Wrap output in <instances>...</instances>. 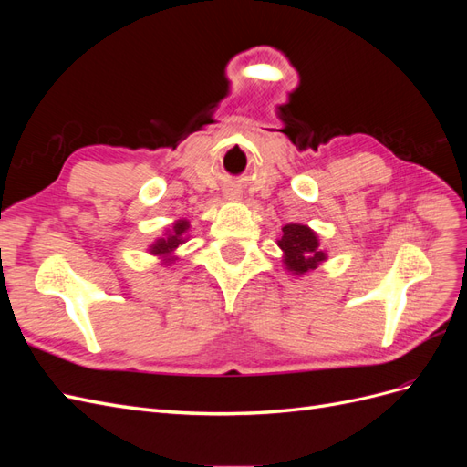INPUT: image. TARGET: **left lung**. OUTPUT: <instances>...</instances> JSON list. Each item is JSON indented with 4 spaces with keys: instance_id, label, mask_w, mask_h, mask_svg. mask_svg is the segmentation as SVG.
I'll return each mask as SVG.
<instances>
[{
    "instance_id": "obj_1",
    "label": "left lung",
    "mask_w": 467,
    "mask_h": 467,
    "mask_svg": "<svg viewBox=\"0 0 467 467\" xmlns=\"http://www.w3.org/2000/svg\"><path fill=\"white\" fill-rule=\"evenodd\" d=\"M278 245L286 253V266L294 273H307L325 261V253L319 249L316 234L306 225H285Z\"/></svg>"
}]
</instances>
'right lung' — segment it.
Returning <instances> with one entry per match:
<instances>
[{"instance_id": "right-lung-1", "label": "right lung", "mask_w": 467, "mask_h": 467, "mask_svg": "<svg viewBox=\"0 0 467 467\" xmlns=\"http://www.w3.org/2000/svg\"><path fill=\"white\" fill-rule=\"evenodd\" d=\"M187 228H189L187 222H177L175 223V230H173V235H169L167 239H160V242L151 247V251L153 253H169V251H173L175 247L181 245V235H182V232H185Z\"/></svg>"}]
</instances>
